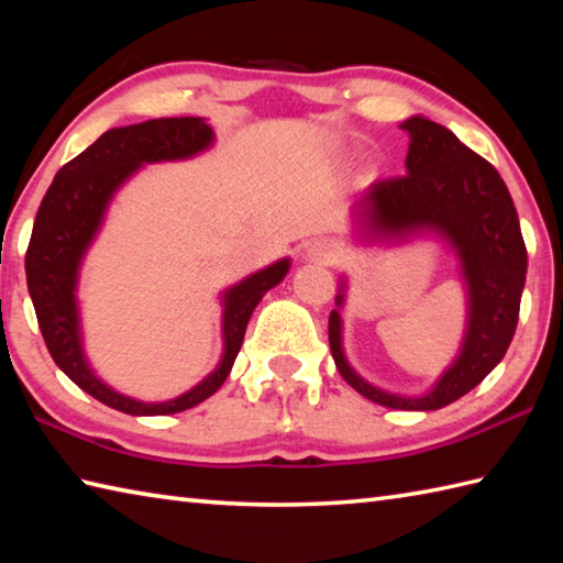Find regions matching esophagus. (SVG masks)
<instances>
[{
    "label": "esophagus",
    "instance_id": "34e87169",
    "mask_svg": "<svg viewBox=\"0 0 563 563\" xmlns=\"http://www.w3.org/2000/svg\"><path fill=\"white\" fill-rule=\"evenodd\" d=\"M305 258L312 261V263H334L339 258V249L334 241L329 239H314L310 246L305 249Z\"/></svg>",
    "mask_w": 563,
    "mask_h": 563
}]
</instances>
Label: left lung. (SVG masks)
I'll use <instances>...</instances> for the list:
<instances>
[{"mask_svg": "<svg viewBox=\"0 0 563 563\" xmlns=\"http://www.w3.org/2000/svg\"><path fill=\"white\" fill-rule=\"evenodd\" d=\"M402 178L373 183L354 207L361 241L400 244L434 234L456 251L466 283V332L459 356L424 395L388 393L351 368L341 339L346 280L329 314V346L341 376L363 398L393 410L446 407L488 376L508 351L527 275V249L512 197L493 165L427 117H410Z\"/></svg>", "mask_w": 563, "mask_h": 563, "instance_id": "1", "label": "left lung"}]
</instances>
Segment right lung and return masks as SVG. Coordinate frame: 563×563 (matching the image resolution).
<instances>
[{"label": "right lung", "instance_id": "obj_1", "mask_svg": "<svg viewBox=\"0 0 563 563\" xmlns=\"http://www.w3.org/2000/svg\"><path fill=\"white\" fill-rule=\"evenodd\" d=\"M214 131L202 117L151 119L143 124L109 129L80 156L65 163L38 207L26 251V283L43 341L65 376L95 400L119 412L151 417L175 415L214 395L234 366L246 324L261 297L290 271V258L271 263L224 290L222 339L224 351L217 368L187 393L165 402H141L97 378L82 349L77 278L87 249L102 229L107 207L131 175L146 163L185 161L207 151Z\"/></svg>", "mask_w": 563, "mask_h": 563}]
</instances>
